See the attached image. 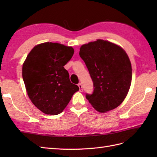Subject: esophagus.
Here are the masks:
<instances>
[{"instance_id":"obj_1","label":"esophagus","mask_w":157,"mask_h":157,"mask_svg":"<svg viewBox=\"0 0 157 157\" xmlns=\"http://www.w3.org/2000/svg\"><path fill=\"white\" fill-rule=\"evenodd\" d=\"M78 87L79 88V91L82 92L83 91V89H82V85L80 84V83H79L78 84Z\"/></svg>"}]
</instances>
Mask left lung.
Wrapping results in <instances>:
<instances>
[{
  "instance_id": "8db88e82",
  "label": "left lung",
  "mask_w": 157,
  "mask_h": 157,
  "mask_svg": "<svg viewBox=\"0 0 157 157\" xmlns=\"http://www.w3.org/2000/svg\"><path fill=\"white\" fill-rule=\"evenodd\" d=\"M79 56L86 63L94 85L86 97L96 111L105 113L124 101L131 86V62L119 46L103 40L82 45Z\"/></svg>"
}]
</instances>
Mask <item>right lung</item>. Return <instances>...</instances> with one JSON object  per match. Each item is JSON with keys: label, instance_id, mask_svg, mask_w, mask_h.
Here are the masks:
<instances>
[{"label": "right lung", "instance_id": "right-lung-1", "mask_svg": "<svg viewBox=\"0 0 157 157\" xmlns=\"http://www.w3.org/2000/svg\"><path fill=\"white\" fill-rule=\"evenodd\" d=\"M74 50L59 43L44 42L34 46L23 64L22 76L32 102L45 114L63 112L79 90L70 82L64 68Z\"/></svg>", "mask_w": 157, "mask_h": 157}]
</instances>
